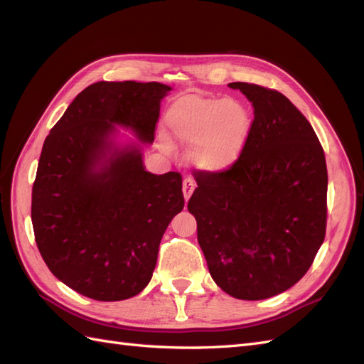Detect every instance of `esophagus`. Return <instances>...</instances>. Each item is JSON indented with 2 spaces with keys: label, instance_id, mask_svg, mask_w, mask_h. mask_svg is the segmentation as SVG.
Instances as JSON below:
<instances>
[{
  "label": "esophagus",
  "instance_id": "esophagus-1",
  "mask_svg": "<svg viewBox=\"0 0 364 364\" xmlns=\"http://www.w3.org/2000/svg\"><path fill=\"white\" fill-rule=\"evenodd\" d=\"M194 188H196V182H194V179L191 178V176H186V178H185V179H183V182H182V191H183L185 200H188V199H190L191 194H193V191H194Z\"/></svg>",
  "mask_w": 364,
  "mask_h": 364
}]
</instances>
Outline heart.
<instances>
[{
	"label": "heart",
	"instance_id": "obj_1",
	"mask_svg": "<svg viewBox=\"0 0 364 364\" xmlns=\"http://www.w3.org/2000/svg\"><path fill=\"white\" fill-rule=\"evenodd\" d=\"M167 124L181 144L196 146L193 161L197 167L223 171L243 153L252 121L247 109L229 98L186 95L170 107Z\"/></svg>",
	"mask_w": 364,
	"mask_h": 364
}]
</instances>
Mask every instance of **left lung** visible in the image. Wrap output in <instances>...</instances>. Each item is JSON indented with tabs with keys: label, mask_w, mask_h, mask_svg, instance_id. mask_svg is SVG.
I'll list each match as a JSON object with an SVG mask.
<instances>
[{
	"label": "left lung",
	"mask_w": 364,
	"mask_h": 364,
	"mask_svg": "<svg viewBox=\"0 0 364 364\" xmlns=\"http://www.w3.org/2000/svg\"><path fill=\"white\" fill-rule=\"evenodd\" d=\"M253 106L246 147L223 171L197 170L188 202L215 284L243 301L289 290L311 267L326 232L322 144L281 92L235 82Z\"/></svg>",
	"instance_id": "1"
}]
</instances>
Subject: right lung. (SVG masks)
Here are the masks:
<instances>
[{
    "label": "right lung",
    "instance_id": "right-lung-1",
    "mask_svg": "<svg viewBox=\"0 0 364 364\" xmlns=\"http://www.w3.org/2000/svg\"><path fill=\"white\" fill-rule=\"evenodd\" d=\"M158 82L87 86L43 142L31 190V223L50 272L95 301H123L150 282L162 235L182 211V176L144 170L139 146L115 149V124L153 142Z\"/></svg>",
    "mask_w": 364,
    "mask_h": 364
}]
</instances>
